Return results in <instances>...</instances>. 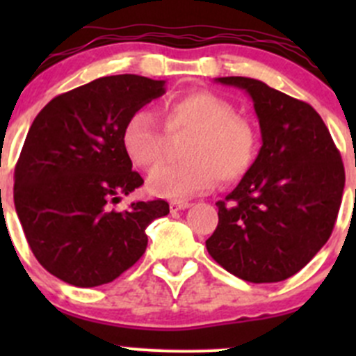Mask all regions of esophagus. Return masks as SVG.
I'll use <instances>...</instances> for the list:
<instances>
[{
  "label": "esophagus",
  "instance_id": "esophagus-1",
  "mask_svg": "<svg viewBox=\"0 0 356 356\" xmlns=\"http://www.w3.org/2000/svg\"><path fill=\"white\" fill-rule=\"evenodd\" d=\"M189 207H191V203H188V201H170V211L186 210Z\"/></svg>",
  "mask_w": 356,
  "mask_h": 356
}]
</instances>
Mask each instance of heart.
I'll return each mask as SVG.
<instances>
[{
    "label": "heart",
    "mask_w": 356,
    "mask_h": 356,
    "mask_svg": "<svg viewBox=\"0 0 356 356\" xmlns=\"http://www.w3.org/2000/svg\"><path fill=\"white\" fill-rule=\"evenodd\" d=\"M168 136H186L184 161L161 163L148 175V189L161 198H189L210 191L217 181L232 184L254 163L258 136L248 118L236 115L232 103L210 91H195L167 99L160 106ZM167 134L148 110L129 117L122 145L132 163L152 168L165 155Z\"/></svg>",
    "instance_id": "1"
}]
</instances>
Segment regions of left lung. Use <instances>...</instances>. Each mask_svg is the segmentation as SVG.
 Returning a JSON list of instances; mask_svg holds the SVG:
<instances>
[{"label": "left lung", "instance_id": "8db88e82", "mask_svg": "<svg viewBox=\"0 0 356 356\" xmlns=\"http://www.w3.org/2000/svg\"><path fill=\"white\" fill-rule=\"evenodd\" d=\"M253 99L261 148L238 188L217 201L210 257L243 281L279 282L300 272L331 238L344 165L308 103L250 77H218Z\"/></svg>", "mask_w": 356, "mask_h": 356}]
</instances>
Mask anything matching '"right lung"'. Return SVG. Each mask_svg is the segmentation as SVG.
Segmentation results:
<instances>
[{"mask_svg":"<svg viewBox=\"0 0 356 356\" xmlns=\"http://www.w3.org/2000/svg\"><path fill=\"white\" fill-rule=\"evenodd\" d=\"M163 86L132 74L96 79L53 98L32 122L13 201L34 257L63 282L115 281L145 254L146 227L170 211L163 200L113 208L145 182L122 145L125 122Z\"/></svg>","mask_w":356,"mask_h":356,"instance_id":"add662e5","label":"right lung"}]
</instances>
